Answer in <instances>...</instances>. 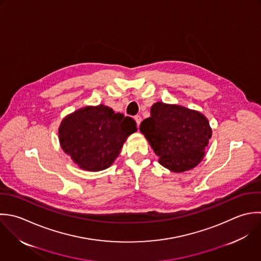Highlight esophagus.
<instances>
[{"mask_svg":"<svg viewBox=\"0 0 261 261\" xmlns=\"http://www.w3.org/2000/svg\"><path fill=\"white\" fill-rule=\"evenodd\" d=\"M134 120H135L137 126L139 127V125H140V123H141V120H142L141 117H140V116H135V117H134Z\"/></svg>","mask_w":261,"mask_h":261,"instance_id":"obj_1","label":"esophagus"}]
</instances>
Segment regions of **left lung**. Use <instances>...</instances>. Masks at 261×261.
Here are the masks:
<instances>
[{
	"label": "left lung",
	"instance_id": "left-lung-1",
	"mask_svg": "<svg viewBox=\"0 0 261 261\" xmlns=\"http://www.w3.org/2000/svg\"><path fill=\"white\" fill-rule=\"evenodd\" d=\"M159 163L174 173L195 168L204 158L213 135L207 118L198 111L158 101L140 124Z\"/></svg>",
	"mask_w": 261,
	"mask_h": 261
}]
</instances>
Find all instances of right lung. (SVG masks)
Instances as JSON below:
<instances>
[{"mask_svg": "<svg viewBox=\"0 0 261 261\" xmlns=\"http://www.w3.org/2000/svg\"><path fill=\"white\" fill-rule=\"evenodd\" d=\"M136 131L132 118L103 105L87 106L62 120L59 140L64 152L80 169L98 172L112 166L128 136Z\"/></svg>", "mask_w": 261, "mask_h": 261, "instance_id": "1", "label": "right lung"}]
</instances>
